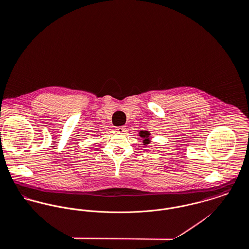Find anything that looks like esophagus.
<instances>
[{
  "label": "esophagus",
  "instance_id": "1",
  "mask_svg": "<svg viewBox=\"0 0 249 249\" xmlns=\"http://www.w3.org/2000/svg\"><path fill=\"white\" fill-rule=\"evenodd\" d=\"M115 130H116V132H118V133H121V134H123V133H124L125 131H126V129H125V126H117L116 128H115Z\"/></svg>",
  "mask_w": 249,
  "mask_h": 249
}]
</instances>
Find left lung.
<instances>
[{"label": "left lung", "instance_id": "left-lung-1", "mask_svg": "<svg viewBox=\"0 0 249 249\" xmlns=\"http://www.w3.org/2000/svg\"><path fill=\"white\" fill-rule=\"evenodd\" d=\"M139 135L142 137V139H143V144L144 145H147L149 142H150V140H149V135H150V133L148 132V131H146V130H142V131H140V133H139Z\"/></svg>", "mask_w": 249, "mask_h": 249}]
</instances>
